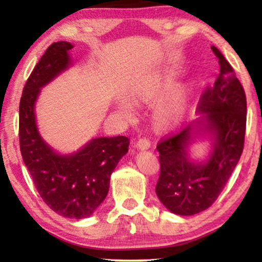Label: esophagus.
Masks as SVG:
<instances>
[{"label": "esophagus", "instance_id": "1", "mask_svg": "<svg viewBox=\"0 0 262 262\" xmlns=\"http://www.w3.org/2000/svg\"><path fill=\"white\" fill-rule=\"evenodd\" d=\"M136 146H137L139 150H148V149H150V146H151V143H150L149 139L141 138L137 142V144H136Z\"/></svg>", "mask_w": 262, "mask_h": 262}]
</instances>
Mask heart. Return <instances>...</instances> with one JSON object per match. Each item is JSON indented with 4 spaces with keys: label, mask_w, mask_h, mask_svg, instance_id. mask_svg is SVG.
I'll return each instance as SVG.
<instances>
[{
    "label": "heart",
    "mask_w": 262,
    "mask_h": 262,
    "mask_svg": "<svg viewBox=\"0 0 262 262\" xmlns=\"http://www.w3.org/2000/svg\"><path fill=\"white\" fill-rule=\"evenodd\" d=\"M173 83L174 80L169 74H166L164 76L159 78L152 91L154 98L159 99L164 93L169 92ZM187 89L182 85H177L171 89L166 100L155 111L154 120H155L157 126L164 128V130L177 126L179 121L181 120L186 105H187ZM117 108L118 112L126 119H131L135 116V107L128 99L119 100L117 103Z\"/></svg>",
    "instance_id": "1"
}]
</instances>
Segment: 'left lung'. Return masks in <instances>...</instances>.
I'll return each instance as SVG.
<instances>
[{
  "label": "left lung",
  "mask_w": 262,
  "mask_h": 262,
  "mask_svg": "<svg viewBox=\"0 0 262 262\" xmlns=\"http://www.w3.org/2000/svg\"><path fill=\"white\" fill-rule=\"evenodd\" d=\"M211 49L220 59L221 71L202 95L199 117L156 148L161 163L156 194L179 216H193L212 205L237 166L245 143V91L220 50ZM203 138L210 142V150L204 159L195 160L190 146Z\"/></svg>",
  "instance_id": "1"
}]
</instances>
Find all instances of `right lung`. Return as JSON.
Masks as SVG:
<instances>
[{
    "mask_svg": "<svg viewBox=\"0 0 262 262\" xmlns=\"http://www.w3.org/2000/svg\"><path fill=\"white\" fill-rule=\"evenodd\" d=\"M69 41L49 46L25 84L20 100V150L34 186L46 205L67 218L92 216L110 189V180L130 139L125 136L96 137L74 152L62 154L42 138L35 103L41 88L74 66Z\"/></svg>",
    "mask_w": 262,
    "mask_h": 262,
    "instance_id": "add662e5",
    "label": "right lung"
}]
</instances>
